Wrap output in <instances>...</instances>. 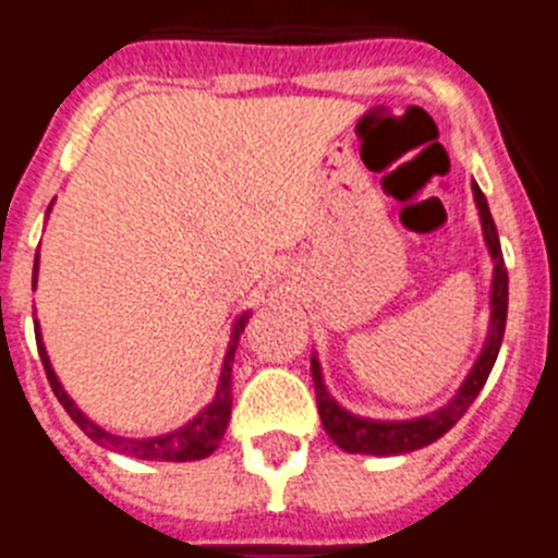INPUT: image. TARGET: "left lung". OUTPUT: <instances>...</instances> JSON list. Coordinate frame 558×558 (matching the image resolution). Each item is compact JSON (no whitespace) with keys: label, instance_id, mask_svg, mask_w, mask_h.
<instances>
[{"label":"left lung","instance_id":"obj_1","mask_svg":"<svg viewBox=\"0 0 558 558\" xmlns=\"http://www.w3.org/2000/svg\"><path fill=\"white\" fill-rule=\"evenodd\" d=\"M472 195H475L477 215H481V229L486 248H489L492 263V293H489V332L483 340V349L477 360L472 363L470 374L463 377L461 388L447 399L445 405L436 408L433 413L416 418H366L357 413L347 411L338 399L329 393L327 383H324V372L318 357H310V374H313L315 386V402H318V413H322V425L329 433L335 445L347 452H360V456H405V452L422 450V447L433 445L445 436L463 413L470 411L475 397L489 379L492 366H495L497 352H500L502 332H506V315H509V270L502 263L500 236H497V226L492 220V211L486 198H483L481 186L472 184Z\"/></svg>","mask_w":558,"mask_h":558}]
</instances>
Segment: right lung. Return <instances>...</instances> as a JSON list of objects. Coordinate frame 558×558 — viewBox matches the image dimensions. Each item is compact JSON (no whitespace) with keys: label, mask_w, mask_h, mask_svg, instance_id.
<instances>
[{"label":"right lung","mask_w":558,"mask_h":558,"mask_svg":"<svg viewBox=\"0 0 558 558\" xmlns=\"http://www.w3.org/2000/svg\"><path fill=\"white\" fill-rule=\"evenodd\" d=\"M52 209V204H49ZM49 209H47V218H49ZM36 279H38V256H36V265H33V290H36ZM251 313H243L240 318L234 322L231 327V338H229V349H226V357H223V368H220V377H218V391L211 397L209 405L198 413L195 418H190L186 425H181L179 430H170L165 436H147V438H131V436H117V433L106 430L100 427L97 422L86 416L81 408L75 405V399L69 397L63 391L61 379H58L56 368L49 363V354L47 347H44V338H41V327L36 322V343H38V354H41V363H44V372H47L49 386L56 391L58 402L63 405V411L72 416L77 427L86 433L92 441H97L100 447L106 450L120 452V456L128 458H140V461H201V458L211 456V452L218 450L220 438H223L226 427H229V418H231V363H234V352H236V343H240V335H243L245 324H248Z\"/></svg>","instance_id":"obj_1"}]
</instances>
